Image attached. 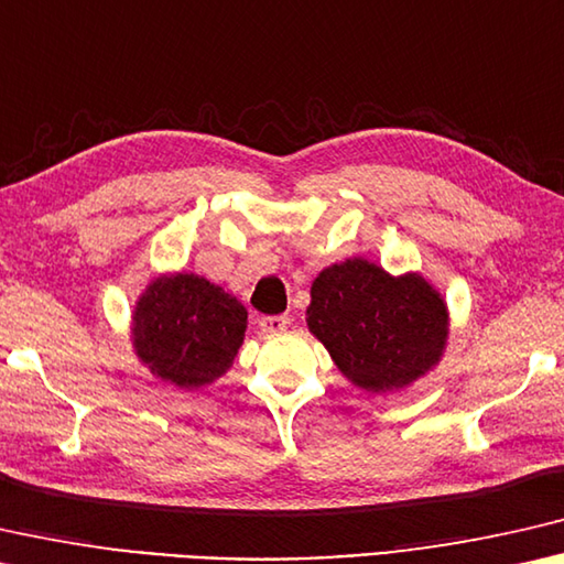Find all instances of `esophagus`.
<instances>
[{
  "instance_id": "1",
  "label": "esophagus",
  "mask_w": 564,
  "mask_h": 564,
  "mask_svg": "<svg viewBox=\"0 0 564 564\" xmlns=\"http://www.w3.org/2000/svg\"><path fill=\"white\" fill-rule=\"evenodd\" d=\"M260 322V329L262 332H282V329H288V325H290V317L288 315H267V317H260L257 319Z\"/></svg>"
}]
</instances>
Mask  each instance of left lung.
Returning a JSON list of instances; mask_svg holds the SVG:
<instances>
[{"mask_svg": "<svg viewBox=\"0 0 564 564\" xmlns=\"http://www.w3.org/2000/svg\"><path fill=\"white\" fill-rule=\"evenodd\" d=\"M307 327L347 380L390 392L437 365L447 307L420 274L390 276L377 264L347 260L312 284Z\"/></svg>", "mask_w": 564, "mask_h": 564, "instance_id": "8db88e82", "label": "left lung"}]
</instances>
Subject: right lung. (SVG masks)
I'll return each instance as SVG.
<instances>
[{"label":"right lung","instance_id":"obj_1","mask_svg":"<svg viewBox=\"0 0 564 564\" xmlns=\"http://www.w3.org/2000/svg\"><path fill=\"white\" fill-rule=\"evenodd\" d=\"M247 310L197 274L154 280L134 310V347L152 375L202 387L232 365L245 343Z\"/></svg>","mask_w":564,"mask_h":564}]
</instances>
